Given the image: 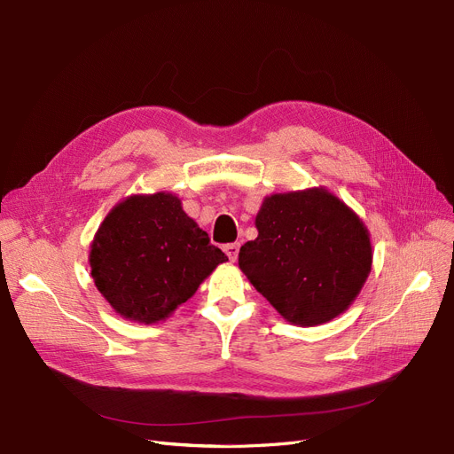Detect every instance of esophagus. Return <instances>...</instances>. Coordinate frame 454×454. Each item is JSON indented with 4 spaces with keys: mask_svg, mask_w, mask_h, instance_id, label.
Instances as JSON below:
<instances>
[{
    "mask_svg": "<svg viewBox=\"0 0 454 454\" xmlns=\"http://www.w3.org/2000/svg\"><path fill=\"white\" fill-rule=\"evenodd\" d=\"M224 252L226 255L230 257V261H235L237 255H239V243H230L224 247Z\"/></svg>",
    "mask_w": 454,
    "mask_h": 454,
    "instance_id": "esophagus-1",
    "label": "esophagus"
}]
</instances>
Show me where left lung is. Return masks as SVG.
Returning a JSON list of instances; mask_svg holds the SVG:
<instances>
[{
    "label": "left lung",
    "mask_w": 454,
    "mask_h": 454,
    "mask_svg": "<svg viewBox=\"0 0 454 454\" xmlns=\"http://www.w3.org/2000/svg\"><path fill=\"white\" fill-rule=\"evenodd\" d=\"M255 228L239 269L289 324L331 322L361 294L373 261L370 230L327 187L267 195Z\"/></svg>",
    "instance_id": "8db88e82"
}]
</instances>
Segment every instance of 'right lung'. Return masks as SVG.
Returning <instances> with one entry per match:
<instances>
[{"label":"right lung","instance_id":"1","mask_svg":"<svg viewBox=\"0 0 454 454\" xmlns=\"http://www.w3.org/2000/svg\"><path fill=\"white\" fill-rule=\"evenodd\" d=\"M95 287L125 320L160 324L226 263L223 250L171 191L130 195L103 219L90 245Z\"/></svg>","mask_w":454,"mask_h":454}]
</instances>
